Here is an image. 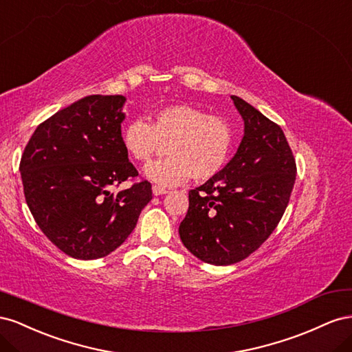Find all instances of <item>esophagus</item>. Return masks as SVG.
Instances as JSON below:
<instances>
[{
    "mask_svg": "<svg viewBox=\"0 0 352 352\" xmlns=\"http://www.w3.org/2000/svg\"><path fill=\"white\" fill-rule=\"evenodd\" d=\"M152 192L155 196H160V195H166L168 190L164 188V187H159V186H153L152 187Z\"/></svg>",
    "mask_w": 352,
    "mask_h": 352,
    "instance_id": "esophagus-1",
    "label": "esophagus"
}]
</instances>
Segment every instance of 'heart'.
<instances>
[{"mask_svg":"<svg viewBox=\"0 0 352 352\" xmlns=\"http://www.w3.org/2000/svg\"><path fill=\"white\" fill-rule=\"evenodd\" d=\"M120 143L137 162H147L166 144V157L155 160L144 175L160 186H175L193 175L199 183L221 173L233 147V128L202 109L175 104L159 109L150 125L133 119L120 131Z\"/></svg>","mask_w":352,"mask_h":352,"instance_id":"1","label":"heart"}]
</instances>
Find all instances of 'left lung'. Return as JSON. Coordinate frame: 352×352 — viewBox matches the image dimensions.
I'll use <instances>...</instances> for the list:
<instances>
[{
  "label": "left lung",
  "mask_w": 352,
  "mask_h": 352,
  "mask_svg": "<svg viewBox=\"0 0 352 352\" xmlns=\"http://www.w3.org/2000/svg\"><path fill=\"white\" fill-rule=\"evenodd\" d=\"M245 122L236 155L214 178L188 192L179 237L196 258L212 265L245 259L274 232L289 204L296 164L277 124L232 96Z\"/></svg>",
  "instance_id": "left-lung-1"
}]
</instances>
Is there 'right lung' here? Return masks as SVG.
I'll return each instance as SVG.
<instances>
[{"mask_svg": "<svg viewBox=\"0 0 352 352\" xmlns=\"http://www.w3.org/2000/svg\"><path fill=\"white\" fill-rule=\"evenodd\" d=\"M124 96H87L39 125L20 160L26 204L38 227L69 256L97 259L133 233L152 200L120 143Z\"/></svg>", "mask_w": 352, "mask_h": 352, "instance_id": "add662e5", "label": "right lung"}]
</instances>
